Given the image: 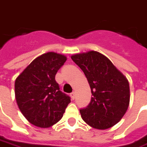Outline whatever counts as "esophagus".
I'll return each mask as SVG.
<instances>
[{
  "label": "esophagus",
  "instance_id": "1",
  "mask_svg": "<svg viewBox=\"0 0 147 147\" xmlns=\"http://www.w3.org/2000/svg\"><path fill=\"white\" fill-rule=\"evenodd\" d=\"M71 99H75V98H76V93L75 92L71 93Z\"/></svg>",
  "mask_w": 147,
  "mask_h": 147
}]
</instances>
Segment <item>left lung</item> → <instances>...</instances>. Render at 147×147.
<instances>
[{
    "label": "left lung",
    "mask_w": 147,
    "mask_h": 147,
    "mask_svg": "<svg viewBox=\"0 0 147 147\" xmlns=\"http://www.w3.org/2000/svg\"><path fill=\"white\" fill-rule=\"evenodd\" d=\"M71 57L86 75L93 95L89 105L80 109L82 119L100 130L117 124L129 105L128 80L108 57L98 52L90 51Z\"/></svg>",
    "instance_id": "1"
}]
</instances>
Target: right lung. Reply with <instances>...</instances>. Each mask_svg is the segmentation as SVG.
Wrapping results in <instances>:
<instances>
[{
	"label": "right lung",
	"instance_id": "right-lung-1",
	"mask_svg": "<svg viewBox=\"0 0 147 147\" xmlns=\"http://www.w3.org/2000/svg\"><path fill=\"white\" fill-rule=\"evenodd\" d=\"M67 57L47 53L35 58L15 82L20 110L30 123L49 127L61 120L71 98L60 90L55 76Z\"/></svg>",
	"mask_w": 147,
	"mask_h": 147
}]
</instances>
